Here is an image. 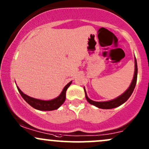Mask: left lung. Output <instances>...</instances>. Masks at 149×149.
<instances>
[{
    "mask_svg": "<svg viewBox=\"0 0 149 149\" xmlns=\"http://www.w3.org/2000/svg\"><path fill=\"white\" fill-rule=\"evenodd\" d=\"M137 72H138V68H137V62H136V59L135 57V72H134V79L132 81V84L129 86V87L128 88L127 90L124 92V94H121V96H119V97H117L115 100L108 101V102H94V101L91 100L90 99L88 98L87 94H86L85 89H84V92H85V97L87 99L89 104H91L94 105L98 108L100 109H113L115 107H117L121 105L122 104H124V102L127 101L128 99L130 97V96L132 95L134 90V88L136 87V84L137 81Z\"/></svg>",
    "mask_w": 149,
    "mask_h": 149,
    "instance_id": "left-lung-1",
    "label": "left lung"
}]
</instances>
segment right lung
I'll use <instances>...</instances> for the list:
<instances>
[{
    "mask_svg": "<svg viewBox=\"0 0 149 149\" xmlns=\"http://www.w3.org/2000/svg\"><path fill=\"white\" fill-rule=\"evenodd\" d=\"M72 84V81L69 82L65 87H64L63 90L60 94L59 97L57 98L54 99V100H49V101H43L37 100V99L32 98L29 96L26 95V94H23L22 91L19 89L18 87H17V90H18L19 93L22 96V97L24 99V100L30 104V106L33 107V108L36 109L40 110V111H52V110H55L58 109L62 104L65 102V99H66V91L68 88L70 87V84Z\"/></svg>",
    "mask_w": 149,
    "mask_h": 149,
    "instance_id": "1",
    "label": "right lung"
}]
</instances>
